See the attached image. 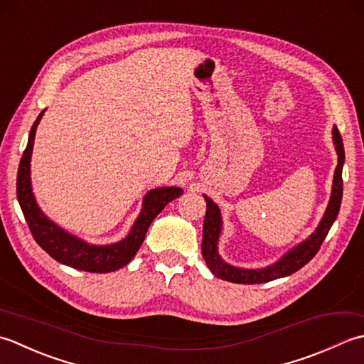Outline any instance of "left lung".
<instances>
[{"label": "left lung", "instance_id": "obj_1", "mask_svg": "<svg viewBox=\"0 0 364 364\" xmlns=\"http://www.w3.org/2000/svg\"><path fill=\"white\" fill-rule=\"evenodd\" d=\"M333 143H335V149L338 152V166L333 177V188H331V198L327 210H325L323 217L318 223L316 231L311 234L305 242L296 245L295 248L279 259L278 262L272 264L265 269L257 270H248V269H239V267L226 264L218 255V239L221 234V212L220 207L215 204L210 198L204 196L207 203L205 217H204V226H203V257L209 267L210 272L217 278H221L229 283L237 284H259L267 283V281H273L277 278H284L292 275L296 270H300L303 265H306L311 259H313L318 248H321L322 242L327 237L330 228L335 223V220L339 213L341 199H343V165H344V144L341 133L335 125L333 127Z\"/></svg>", "mask_w": 364, "mask_h": 364}]
</instances>
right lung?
<instances>
[{
    "instance_id": "right-lung-1",
    "label": "right lung",
    "mask_w": 364,
    "mask_h": 364,
    "mask_svg": "<svg viewBox=\"0 0 364 364\" xmlns=\"http://www.w3.org/2000/svg\"><path fill=\"white\" fill-rule=\"evenodd\" d=\"M43 113H46V109L37 116L31 132H29L28 144L23 157L20 160L17 174V198L29 226V231H31L34 240L39 243V247L43 251H47L55 261L64 265L91 273H108L119 270L121 267L127 265L135 257L154 218L165 209L168 203L179 198L183 191L179 187H161L151 190L143 199V209H141L135 225L132 226L129 235L117 243L89 245L85 240L78 239V237L69 234L42 213L31 188L29 163H31L36 129Z\"/></svg>"
}]
</instances>
